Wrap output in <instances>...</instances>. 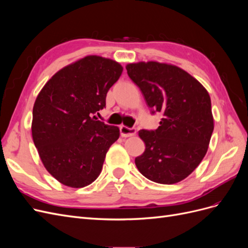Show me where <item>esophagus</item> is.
<instances>
[{
    "label": "esophagus",
    "instance_id": "34e87169",
    "mask_svg": "<svg viewBox=\"0 0 248 248\" xmlns=\"http://www.w3.org/2000/svg\"><path fill=\"white\" fill-rule=\"evenodd\" d=\"M120 132H121V136L123 138H128V137L134 136L137 130H136V128H133V127L132 128H129V127H126V126L122 125V126H120Z\"/></svg>",
    "mask_w": 248,
    "mask_h": 248
}]
</instances>
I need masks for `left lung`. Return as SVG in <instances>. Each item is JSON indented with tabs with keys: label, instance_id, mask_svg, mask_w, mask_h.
I'll return each instance as SVG.
<instances>
[{
	"label": "left lung",
	"instance_id": "8db88e82",
	"mask_svg": "<svg viewBox=\"0 0 248 248\" xmlns=\"http://www.w3.org/2000/svg\"><path fill=\"white\" fill-rule=\"evenodd\" d=\"M126 69L151 114H162L158 128L139 131L146 149L136 158L137 168L156 183L182 181L205 157L214 129L207 90L177 66L140 62Z\"/></svg>",
	"mask_w": 248,
	"mask_h": 248
}]
</instances>
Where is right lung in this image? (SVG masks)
<instances>
[{"label": "right lung", "mask_w": 248, "mask_h": 248, "mask_svg": "<svg viewBox=\"0 0 248 248\" xmlns=\"http://www.w3.org/2000/svg\"><path fill=\"white\" fill-rule=\"evenodd\" d=\"M122 66L89 56L58 71L37 96L32 136L49 174L62 184L80 188L99 176L117 126L96 118L107 94L121 77Z\"/></svg>", "instance_id": "right-lung-1"}]
</instances>
